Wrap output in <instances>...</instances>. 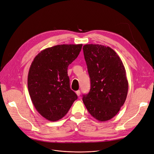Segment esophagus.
Segmentation results:
<instances>
[{"label": "esophagus", "mask_w": 154, "mask_h": 154, "mask_svg": "<svg viewBox=\"0 0 154 154\" xmlns=\"http://www.w3.org/2000/svg\"><path fill=\"white\" fill-rule=\"evenodd\" d=\"M76 94H77V95L78 96H79L80 94V90L77 91H76Z\"/></svg>", "instance_id": "1"}]
</instances>
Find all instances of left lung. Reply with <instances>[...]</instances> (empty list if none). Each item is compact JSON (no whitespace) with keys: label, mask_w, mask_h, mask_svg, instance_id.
<instances>
[{"label":"left lung","mask_w":154,"mask_h":154,"mask_svg":"<svg viewBox=\"0 0 154 154\" xmlns=\"http://www.w3.org/2000/svg\"><path fill=\"white\" fill-rule=\"evenodd\" d=\"M83 50L91 82L83 102L94 119L109 120L117 115L127 98L128 83L125 67L109 47L87 44Z\"/></svg>","instance_id":"1"}]
</instances>
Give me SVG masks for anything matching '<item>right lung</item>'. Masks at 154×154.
Returning a JSON list of instances; mask_svg holds the SVG:
<instances>
[{
  "mask_svg": "<svg viewBox=\"0 0 154 154\" xmlns=\"http://www.w3.org/2000/svg\"><path fill=\"white\" fill-rule=\"evenodd\" d=\"M82 44H63L47 48L34 58L27 77L32 104L47 120L66 116L77 96L70 88L68 66L78 57Z\"/></svg>",
  "mask_w": 154,
  "mask_h": 154,
  "instance_id": "1",
  "label": "right lung"
}]
</instances>
